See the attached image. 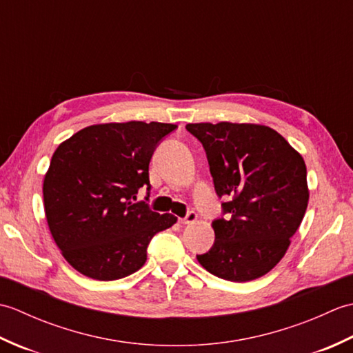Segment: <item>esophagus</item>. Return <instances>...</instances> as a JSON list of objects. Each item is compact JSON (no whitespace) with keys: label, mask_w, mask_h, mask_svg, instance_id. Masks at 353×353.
Masks as SVG:
<instances>
[{"label":"esophagus","mask_w":353,"mask_h":353,"mask_svg":"<svg viewBox=\"0 0 353 353\" xmlns=\"http://www.w3.org/2000/svg\"><path fill=\"white\" fill-rule=\"evenodd\" d=\"M197 212L196 211H190L188 214H186L183 219H179V221H181L182 224H191V223H196L197 221Z\"/></svg>","instance_id":"esophagus-1"}]
</instances>
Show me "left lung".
<instances>
[{"label": "left lung", "instance_id": "obj_1", "mask_svg": "<svg viewBox=\"0 0 353 353\" xmlns=\"http://www.w3.org/2000/svg\"><path fill=\"white\" fill-rule=\"evenodd\" d=\"M186 130L203 145L226 219L212 221L214 245L197 259L232 282L267 274L290 245L308 206L303 157L276 130L259 124L199 123Z\"/></svg>", "mask_w": 353, "mask_h": 353}]
</instances>
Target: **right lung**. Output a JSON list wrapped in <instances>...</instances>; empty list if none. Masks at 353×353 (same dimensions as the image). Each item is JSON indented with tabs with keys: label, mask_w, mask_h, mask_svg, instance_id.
Returning a JSON list of instances; mask_svg holds the SVG:
<instances>
[{
	"label": "right lung",
	"mask_w": 353,
	"mask_h": 353,
	"mask_svg": "<svg viewBox=\"0 0 353 353\" xmlns=\"http://www.w3.org/2000/svg\"><path fill=\"white\" fill-rule=\"evenodd\" d=\"M177 125L109 123L81 129L62 142L43 179V208L63 258L88 277L115 281L145 264L147 247L177 216L134 201L152 188L148 165Z\"/></svg>",
	"instance_id": "1"
}]
</instances>
